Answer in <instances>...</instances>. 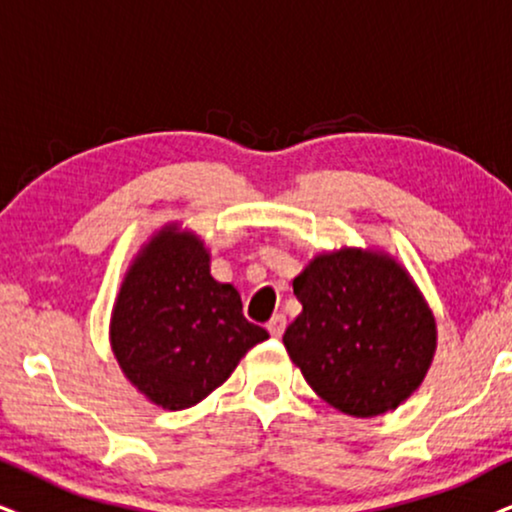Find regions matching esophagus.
I'll return each instance as SVG.
<instances>
[{"label":"esophagus","mask_w":512,"mask_h":512,"mask_svg":"<svg viewBox=\"0 0 512 512\" xmlns=\"http://www.w3.org/2000/svg\"><path fill=\"white\" fill-rule=\"evenodd\" d=\"M267 331L271 338H281L283 331H286V316L283 314H274L267 323Z\"/></svg>","instance_id":"obj_1"}]
</instances>
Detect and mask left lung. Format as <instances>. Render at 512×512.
I'll return each instance as SVG.
<instances>
[{
	"label": "left lung",
	"mask_w": 512,
	"mask_h": 512,
	"mask_svg": "<svg viewBox=\"0 0 512 512\" xmlns=\"http://www.w3.org/2000/svg\"><path fill=\"white\" fill-rule=\"evenodd\" d=\"M302 314L283 335L312 390L347 416L397 409L428 373L435 316L397 262L364 250L319 255L293 281Z\"/></svg>",
	"instance_id": "1"
}]
</instances>
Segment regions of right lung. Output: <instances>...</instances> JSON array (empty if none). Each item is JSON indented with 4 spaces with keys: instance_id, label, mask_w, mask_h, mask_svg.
<instances>
[{
    "instance_id": "right-lung-1",
    "label": "right lung",
    "mask_w": 512,
    "mask_h": 512,
    "mask_svg": "<svg viewBox=\"0 0 512 512\" xmlns=\"http://www.w3.org/2000/svg\"><path fill=\"white\" fill-rule=\"evenodd\" d=\"M267 338L243 316L238 290L210 276L205 245L172 229L134 260L111 321L113 352L129 383L170 411L208 397Z\"/></svg>"
}]
</instances>
